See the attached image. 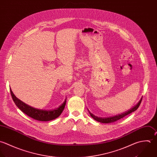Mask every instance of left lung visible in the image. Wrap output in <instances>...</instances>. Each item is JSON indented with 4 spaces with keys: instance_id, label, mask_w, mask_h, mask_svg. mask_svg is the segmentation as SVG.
Here are the masks:
<instances>
[{
    "instance_id": "obj_1",
    "label": "left lung",
    "mask_w": 157,
    "mask_h": 157,
    "mask_svg": "<svg viewBox=\"0 0 157 157\" xmlns=\"http://www.w3.org/2000/svg\"><path fill=\"white\" fill-rule=\"evenodd\" d=\"M142 101V98L141 99V100L139 101V102L135 106H133L132 108H131L130 109L128 110L127 111H125L124 112V113H121V114H117V115H116V116H111V117H98V116H94V114H93L91 113L90 112V114L91 115V116L94 119H95L96 121H98V122H102V123H105V124H108V123H111V122H114L119 119H121V118L125 117V116L129 114L130 113L136 111L138 107L140 106V105L141 104V102Z\"/></svg>"
}]
</instances>
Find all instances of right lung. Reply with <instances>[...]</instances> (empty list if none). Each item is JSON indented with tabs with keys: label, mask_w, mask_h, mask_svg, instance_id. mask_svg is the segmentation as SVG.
<instances>
[{
	"label": "right lung",
	"mask_w": 157,
	"mask_h": 157,
	"mask_svg": "<svg viewBox=\"0 0 157 157\" xmlns=\"http://www.w3.org/2000/svg\"><path fill=\"white\" fill-rule=\"evenodd\" d=\"M10 93L14 104L23 113H24L30 117L40 121H49L57 118L63 112L66 102V100L62 105L56 109L52 110L40 109L35 108L20 101L14 96L11 88Z\"/></svg>",
	"instance_id": "add662e5"
}]
</instances>
